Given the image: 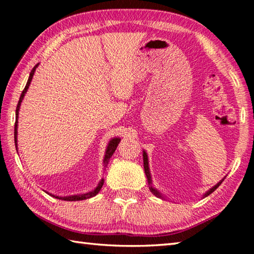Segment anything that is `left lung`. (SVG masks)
<instances>
[{"label": "left lung", "instance_id": "obj_1", "mask_svg": "<svg viewBox=\"0 0 254 254\" xmlns=\"http://www.w3.org/2000/svg\"><path fill=\"white\" fill-rule=\"evenodd\" d=\"M143 166H144V173H145V175H147L148 182H149V184H151V177H150V171H149V166H148V157H147V153H145V152H143ZM221 184H222V182H220L217 185H215V186H214L212 189H210V190H208L207 192H206V196H208L209 194H212V192H213V191L215 190V189H216L218 186H220ZM150 190H151L154 195L161 196V195L159 194V192L156 190V189H153L152 187H150Z\"/></svg>", "mask_w": 254, "mask_h": 254}]
</instances>
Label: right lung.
<instances>
[{
	"label": "right lung",
	"instance_id": "obj_1",
	"mask_svg": "<svg viewBox=\"0 0 254 254\" xmlns=\"http://www.w3.org/2000/svg\"><path fill=\"white\" fill-rule=\"evenodd\" d=\"M38 67V64L36 66H34L32 68L31 72H30V76H29V79L27 81V85H25L24 89L22 91V93H21V96H20V100H19V103L18 105H16V110H15V124H14V142H15V147H16V127H18V115H19V109H20V105H21V102H22V98L24 96V94L27 93L28 88H29V85L30 83H31V79L33 77V74H34V70H36V68ZM120 139H118V137H115V139L111 140L109 145H107V149H106V153H105V158H104V162H107V160L112 157V154L114 153L115 150H117V147L120 143ZM103 184H104V179H102L100 184L97 185V187L94 189V190L92 191H88L86 192V194H81V195H74V196H68V197H56V198H59V199H64V200H69V201H74V200H83V199H87V198H91V197L95 196L96 194H98V191L101 190V188L103 186ZM55 197V196H54Z\"/></svg>",
	"mask_w": 254,
	"mask_h": 254
}]
</instances>
